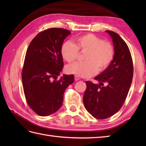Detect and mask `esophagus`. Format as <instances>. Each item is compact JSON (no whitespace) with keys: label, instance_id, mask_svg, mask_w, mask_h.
Wrapping results in <instances>:
<instances>
[{"label":"esophagus","instance_id":"obj_1","mask_svg":"<svg viewBox=\"0 0 146 146\" xmlns=\"http://www.w3.org/2000/svg\"><path fill=\"white\" fill-rule=\"evenodd\" d=\"M80 77L78 76H77V75H75V81H78V80H80Z\"/></svg>","mask_w":146,"mask_h":146}]
</instances>
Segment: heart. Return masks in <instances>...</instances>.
<instances>
[{
    "label": "heart",
    "instance_id": "1",
    "mask_svg": "<svg viewBox=\"0 0 146 146\" xmlns=\"http://www.w3.org/2000/svg\"><path fill=\"white\" fill-rule=\"evenodd\" d=\"M79 51L86 52L83 63H73L66 68L69 73L83 78L95 75L97 71L105 70L112 61L114 50L110 42L92 34H88L76 38V44L71 41L64 42L61 48V53L68 63L76 60Z\"/></svg>",
    "mask_w": 146,
    "mask_h": 146
}]
</instances>
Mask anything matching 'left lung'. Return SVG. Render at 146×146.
Instances as JSON below:
<instances>
[{
	"mask_svg": "<svg viewBox=\"0 0 146 146\" xmlns=\"http://www.w3.org/2000/svg\"><path fill=\"white\" fill-rule=\"evenodd\" d=\"M106 32L110 36L114 46L113 60L106 70L95 78L99 84L86 82L83 97L86 110L98 119H107L120 109L133 78L132 59L128 46L117 33L111 31Z\"/></svg>",
	"mask_w": 146,
	"mask_h": 146,
	"instance_id": "left-lung-1",
	"label": "left lung"
}]
</instances>
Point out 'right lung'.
Segmentation results:
<instances>
[{"instance_id":"1","label":"right lung","mask_w":146,"mask_h":146,"mask_svg":"<svg viewBox=\"0 0 146 146\" xmlns=\"http://www.w3.org/2000/svg\"><path fill=\"white\" fill-rule=\"evenodd\" d=\"M71 34L62 28H50L39 33L29 45L22 80L29 106L40 116L58 111L63 104L65 90L74 82L73 75L58 76L63 70L61 48Z\"/></svg>"}]
</instances>
